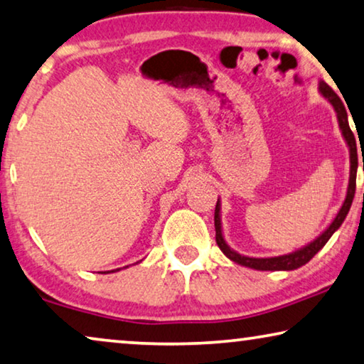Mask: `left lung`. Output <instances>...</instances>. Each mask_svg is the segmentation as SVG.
Wrapping results in <instances>:
<instances>
[{
	"label": "left lung",
	"instance_id": "left-lung-1",
	"mask_svg": "<svg viewBox=\"0 0 364 364\" xmlns=\"http://www.w3.org/2000/svg\"><path fill=\"white\" fill-rule=\"evenodd\" d=\"M318 93L325 97L332 107L337 112V119H338V127L341 130V135H343L346 145H348V151H350V180H348V188H346V196L343 204L338 210V214L335 215V219L332 220L327 229H325L321 235L317 238H314L311 243L301 247L299 250L286 253V255H279V257H268V258H255V257H247V255H240L235 252L234 248H230L227 245L224 234H222V220H220V199H217V205H215V214H214V225H215V242L222 253L225 255L227 258L232 259V262L237 264H242V267L247 268H253L258 271H291V269H297L301 268L302 264H306L311 262V259L316 257L317 252H321L325 243L330 240L335 232L340 229V225L343 224L346 214L351 208V203H353L355 198V189H356V170H358V151H356V140L355 135L351 132L350 124H348V109L345 107V102L340 100L338 95L330 88V86L325 83L323 80L318 81ZM363 170H364V161H363Z\"/></svg>",
	"mask_w": 364,
	"mask_h": 364
}]
</instances>
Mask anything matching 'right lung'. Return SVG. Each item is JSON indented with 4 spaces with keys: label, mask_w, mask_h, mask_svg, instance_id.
<instances>
[{
    "label": "right lung",
    "mask_w": 364,
    "mask_h": 364,
    "mask_svg": "<svg viewBox=\"0 0 364 364\" xmlns=\"http://www.w3.org/2000/svg\"><path fill=\"white\" fill-rule=\"evenodd\" d=\"M140 262H142V259H140ZM124 268H127V267H124ZM114 271V269H112ZM116 271H119V269H116Z\"/></svg>",
    "instance_id": "add662e5"
}]
</instances>
